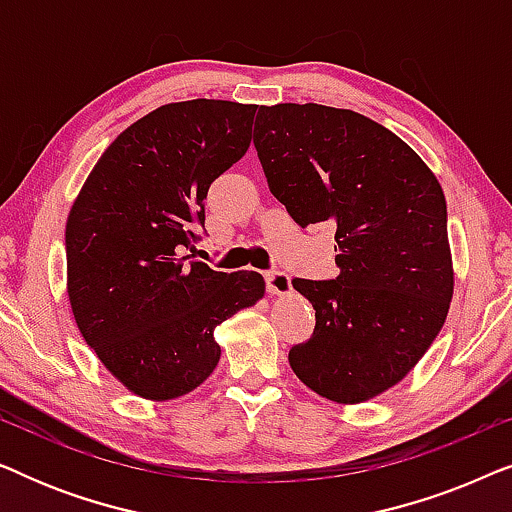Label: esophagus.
Returning <instances> with one entry per match:
<instances>
[{"label":"esophagus","mask_w":512,"mask_h":512,"mask_svg":"<svg viewBox=\"0 0 512 512\" xmlns=\"http://www.w3.org/2000/svg\"><path fill=\"white\" fill-rule=\"evenodd\" d=\"M265 284H268V291L272 296H286V293H291V277L286 272H265Z\"/></svg>","instance_id":"obj_1"}]
</instances>
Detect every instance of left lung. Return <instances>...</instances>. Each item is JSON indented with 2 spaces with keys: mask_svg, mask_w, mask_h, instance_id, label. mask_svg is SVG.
<instances>
[{
  "mask_svg": "<svg viewBox=\"0 0 512 512\" xmlns=\"http://www.w3.org/2000/svg\"><path fill=\"white\" fill-rule=\"evenodd\" d=\"M254 144L275 198L300 228L331 223L340 275L293 279L314 307L291 347L298 380L333 403L370 401L417 366L454 293L443 188L384 125L324 104H275Z\"/></svg>",
  "mask_w": 512,
  "mask_h": 512,
  "instance_id": "1",
  "label": "left lung"
}]
</instances>
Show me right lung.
I'll use <instances>...</instances> for the list:
<instances>
[{
  "instance_id": "right-lung-1",
  "label": "right lung",
  "mask_w": 512,
  "mask_h": 512,
  "mask_svg": "<svg viewBox=\"0 0 512 512\" xmlns=\"http://www.w3.org/2000/svg\"><path fill=\"white\" fill-rule=\"evenodd\" d=\"M256 104H163L97 160L67 216V296L97 359L132 394L172 401L214 373L216 326L256 305L265 279L216 272L184 249L209 186L251 144Z\"/></svg>"
}]
</instances>
